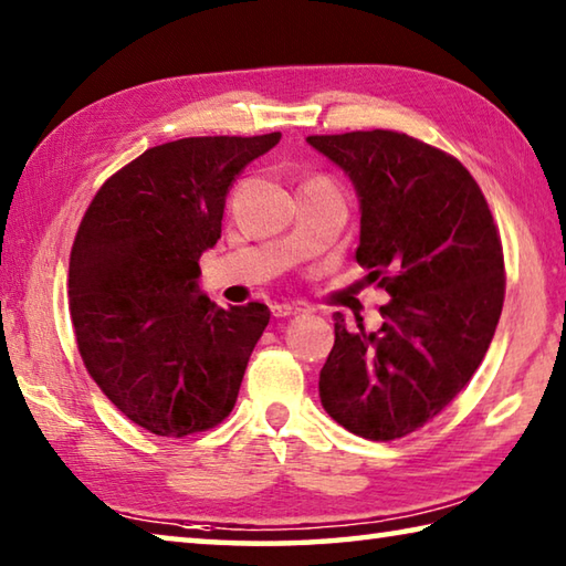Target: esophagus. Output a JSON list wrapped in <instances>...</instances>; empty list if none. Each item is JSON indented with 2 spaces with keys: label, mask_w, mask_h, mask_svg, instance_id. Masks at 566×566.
I'll use <instances>...</instances> for the list:
<instances>
[{
  "label": "esophagus",
  "mask_w": 566,
  "mask_h": 566,
  "mask_svg": "<svg viewBox=\"0 0 566 566\" xmlns=\"http://www.w3.org/2000/svg\"><path fill=\"white\" fill-rule=\"evenodd\" d=\"M273 315L275 318H291V315H298L303 308L301 305H289V303H277V305H273Z\"/></svg>",
  "instance_id": "esophagus-1"
}]
</instances>
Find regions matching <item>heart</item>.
<instances>
[{
    "label": "heart",
    "instance_id": "1",
    "mask_svg": "<svg viewBox=\"0 0 566 566\" xmlns=\"http://www.w3.org/2000/svg\"><path fill=\"white\" fill-rule=\"evenodd\" d=\"M305 184H308V181H305Z\"/></svg>",
    "mask_w": 566,
    "mask_h": 566
}]
</instances>
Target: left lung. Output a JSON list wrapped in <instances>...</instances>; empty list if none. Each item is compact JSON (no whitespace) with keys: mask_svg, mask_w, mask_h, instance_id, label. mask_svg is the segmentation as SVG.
<instances>
[{"mask_svg":"<svg viewBox=\"0 0 566 566\" xmlns=\"http://www.w3.org/2000/svg\"><path fill=\"white\" fill-rule=\"evenodd\" d=\"M360 196L358 263L390 293L382 325L335 313L321 402L365 440L420 430L472 380L504 303L500 228L458 158L400 132L308 136Z\"/></svg>","mask_w":566,"mask_h":566,"instance_id":"obj_1","label":"left lung"}]
</instances>
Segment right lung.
<instances>
[{
    "mask_svg": "<svg viewBox=\"0 0 566 566\" xmlns=\"http://www.w3.org/2000/svg\"><path fill=\"white\" fill-rule=\"evenodd\" d=\"M281 142L191 136L146 148L88 203L69 258V313L88 375L158 438L231 415L271 311L218 308L198 293V258L221 238L235 176Z\"/></svg>",
    "mask_w": 566,
    "mask_h": 566,
    "instance_id": "add662e5",
    "label": "right lung"
}]
</instances>
